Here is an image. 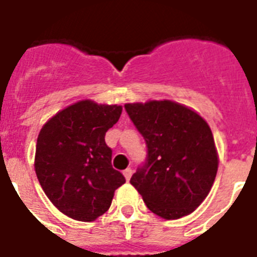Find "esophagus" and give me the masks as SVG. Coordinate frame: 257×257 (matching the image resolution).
I'll return each instance as SVG.
<instances>
[{"instance_id":"34e87169","label":"esophagus","mask_w":257,"mask_h":257,"mask_svg":"<svg viewBox=\"0 0 257 257\" xmlns=\"http://www.w3.org/2000/svg\"><path fill=\"white\" fill-rule=\"evenodd\" d=\"M123 175H124L126 180H130L131 175H133V170H131V168H126V170L123 171Z\"/></svg>"}]
</instances>
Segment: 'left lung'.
Here are the masks:
<instances>
[{
    "mask_svg": "<svg viewBox=\"0 0 257 257\" xmlns=\"http://www.w3.org/2000/svg\"><path fill=\"white\" fill-rule=\"evenodd\" d=\"M143 137L147 158L131 176L146 206L172 220L196 210L207 198L217 172V153L202 116L172 100L124 104Z\"/></svg>",
    "mask_w": 257,
    "mask_h": 257,
    "instance_id": "8db88e82",
    "label": "left lung"
}]
</instances>
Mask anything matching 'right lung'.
<instances>
[{
  "instance_id": "right-lung-1",
  "label": "right lung",
  "mask_w": 257,
  "mask_h": 257,
  "mask_svg": "<svg viewBox=\"0 0 257 257\" xmlns=\"http://www.w3.org/2000/svg\"><path fill=\"white\" fill-rule=\"evenodd\" d=\"M122 106L79 100L41 128L36 147L37 178L50 202L74 220L93 221L111 206L126 179L111 166L104 135Z\"/></svg>"
}]
</instances>
